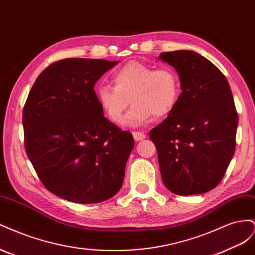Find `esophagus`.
Segmentation results:
<instances>
[{
    "instance_id": "esophagus-1",
    "label": "esophagus",
    "mask_w": 255,
    "mask_h": 255,
    "mask_svg": "<svg viewBox=\"0 0 255 255\" xmlns=\"http://www.w3.org/2000/svg\"><path fill=\"white\" fill-rule=\"evenodd\" d=\"M133 137L136 141H140L144 139L145 134H143L142 132H133Z\"/></svg>"
}]
</instances>
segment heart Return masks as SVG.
I'll use <instances>...</instances> for the list:
<instances>
[{
	"instance_id": "obj_1",
	"label": "heart",
	"mask_w": 255,
	"mask_h": 255,
	"mask_svg": "<svg viewBox=\"0 0 255 255\" xmlns=\"http://www.w3.org/2000/svg\"><path fill=\"white\" fill-rule=\"evenodd\" d=\"M114 86L102 84L97 88L100 106L111 121L120 123L130 103L127 122L138 127L168 117L179 103L181 82L173 68L154 67L130 60L112 75Z\"/></svg>"
}]
</instances>
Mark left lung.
<instances>
[{"mask_svg": "<svg viewBox=\"0 0 255 255\" xmlns=\"http://www.w3.org/2000/svg\"><path fill=\"white\" fill-rule=\"evenodd\" d=\"M179 73L182 92L175 110L150 130L165 186L189 196L221 182L236 145L238 115L226 76L194 51L158 57Z\"/></svg>", "mask_w": 255, "mask_h": 255, "instance_id": "8db88e82", "label": "left lung"}]
</instances>
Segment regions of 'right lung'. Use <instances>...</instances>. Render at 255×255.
Returning a JSON list of instances; mask_svg holds the SVG:
<instances>
[{
    "instance_id": "right-lung-1",
    "label": "right lung",
    "mask_w": 255,
    "mask_h": 255,
    "mask_svg": "<svg viewBox=\"0 0 255 255\" xmlns=\"http://www.w3.org/2000/svg\"><path fill=\"white\" fill-rule=\"evenodd\" d=\"M118 61L66 58L51 64L23 109L24 146L43 186L88 204L117 194L134 138L104 117L95 84Z\"/></svg>"
}]
</instances>
